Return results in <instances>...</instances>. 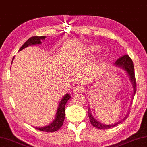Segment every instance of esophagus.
<instances>
[{
	"label": "esophagus",
	"mask_w": 147,
	"mask_h": 147,
	"mask_svg": "<svg viewBox=\"0 0 147 147\" xmlns=\"http://www.w3.org/2000/svg\"><path fill=\"white\" fill-rule=\"evenodd\" d=\"M82 91H83V87H82L81 85H77L75 88H74V90H73L74 93H81Z\"/></svg>",
	"instance_id": "34e87169"
}]
</instances>
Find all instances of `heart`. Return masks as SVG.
<instances>
[{"mask_svg": "<svg viewBox=\"0 0 147 147\" xmlns=\"http://www.w3.org/2000/svg\"><path fill=\"white\" fill-rule=\"evenodd\" d=\"M95 49H96V48H95Z\"/></svg>", "mask_w": 147, "mask_h": 147, "instance_id": "1", "label": "heart"}]
</instances>
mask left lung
<instances>
[{
	"mask_svg": "<svg viewBox=\"0 0 147 147\" xmlns=\"http://www.w3.org/2000/svg\"><path fill=\"white\" fill-rule=\"evenodd\" d=\"M115 64L116 66H120L123 69L126 70L127 73L128 74L129 77H130V81L132 82V84L133 85V89H134V93H133V96H134L135 93H136V78H135V74H134V64H133V62L130 56L127 54H125V55L121 56L120 58H118V60H116V62H115ZM129 113L126 115V117L123 119L122 120H121L120 122L118 123H116L115 124H111V125H105L102 124L99 122H97L96 120H95V118H93V116H92L91 110H90V108L89 107L88 109V115H89V118L90 120V122H91V124L93 125V126L95 127V128L97 129H101V130H107V129L113 128V127L116 126L118 124H120L122 122L126 120V119L128 118Z\"/></svg>",
	"mask_w": 147,
	"mask_h": 147,
	"instance_id": "left-lung-1",
	"label": "left lung"
}]
</instances>
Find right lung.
Returning <instances> with one entry per match:
<instances>
[{"instance_id":"obj_1","label":"right lung","mask_w":147,"mask_h":147,"mask_svg":"<svg viewBox=\"0 0 147 147\" xmlns=\"http://www.w3.org/2000/svg\"><path fill=\"white\" fill-rule=\"evenodd\" d=\"M46 36H34L31 37V38H29L27 42H25V44L21 47V48L19 49V51L22 50L23 49H24L28 46H31V45H35V44H40L42 43V40H44ZM14 59L13 57V60ZM13 62V61H12ZM70 98V95L69 94H66L64 95L63 98L60 101L59 103V106L58 107L57 113H56V116L55 120L53 121V122H52L50 125L48 126L43 127V128H36L38 130L40 131H43V132H56L59 130L61 128L62 125H63V122L64 120V118H65V105L66 102H67L68 99Z\"/></svg>"}]
</instances>
